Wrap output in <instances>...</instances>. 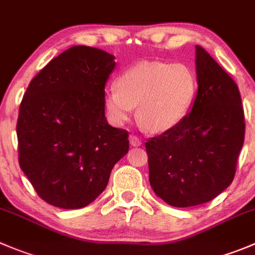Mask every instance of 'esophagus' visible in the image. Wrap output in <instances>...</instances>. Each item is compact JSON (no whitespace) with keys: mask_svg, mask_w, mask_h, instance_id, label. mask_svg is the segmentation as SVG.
I'll return each instance as SVG.
<instances>
[{"mask_svg":"<svg viewBox=\"0 0 255 255\" xmlns=\"http://www.w3.org/2000/svg\"><path fill=\"white\" fill-rule=\"evenodd\" d=\"M129 143L133 147H138V145L142 144V140H140L137 135H129Z\"/></svg>","mask_w":255,"mask_h":255,"instance_id":"34e87169","label":"esophagus"}]
</instances>
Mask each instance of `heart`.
Masks as SVG:
<instances>
[{
    "instance_id": "heart-1",
    "label": "heart",
    "mask_w": 255,
    "mask_h": 255,
    "mask_svg": "<svg viewBox=\"0 0 255 255\" xmlns=\"http://www.w3.org/2000/svg\"><path fill=\"white\" fill-rule=\"evenodd\" d=\"M117 87L105 93V108L115 126L137 118L149 132L175 127L189 112L197 92L193 71L183 63L140 62L117 78Z\"/></svg>"
}]
</instances>
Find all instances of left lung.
Here are the masks:
<instances>
[{"label": "left lung", "mask_w": 255, "mask_h": 255, "mask_svg": "<svg viewBox=\"0 0 255 255\" xmlns=\"http://www.w3.org/2000/svg\"><path fill=\"white\" fill-rule=\"evenodd\" d=\"M198 92L175 127L145 142L150 187L172 207H194L221 194L234 179L246 122L233 78L197 46Z\"/></svg>", "instance_id": "8db88e82"}]
</instances>
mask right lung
Masks as SVG:
<instances>
[{"mask_svg": "<svg viewBox=\"0 0 255 255\" xmlns=\"http://www.w3.org/2000/svg\"><path fill=\"white\" fill-rule=\"evenodd\" d=\"M115 57L73 46L29 82L19 105L18 163L39 198L63 209L92 203L127 154L128 132L108 125L105 86Z\"/></svg>", "mask_w": 255, "mask_h": 255, "instance_id": "right-lung-1", "label": "right lung"}]
</instances>
